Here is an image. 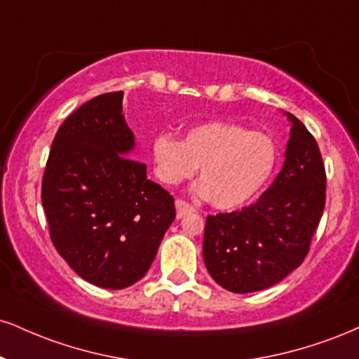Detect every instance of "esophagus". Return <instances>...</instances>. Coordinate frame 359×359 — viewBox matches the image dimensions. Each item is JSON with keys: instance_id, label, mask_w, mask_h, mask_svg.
Masks as SVG:
<instances>
[{"instance_id": "esophagus-1", "label": "esophagus", "mask_w": 359, "mask_h": 359, "mask_svg": "<svg viewBox=\"0 0 359 359\" xmlns=\"http://www.w3.org/2000/svg\"><path fill=\"white\" fill-rule=\"evenodd\" d=\"M175 209H177V219H182L185 214H191V212H194V207L192 205H189L187 202H184V201H175Z\"/></svg>"}]
</instances>
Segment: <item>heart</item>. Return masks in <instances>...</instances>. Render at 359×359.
Segmentation results:
<instances>
[{"label":"heart","instance_id":"1","mask_svg":"<svg viewBox=\"0 0 359 359\" xmlns=\"http://www.w3.org/2000/svg\"><path fill=\"white\" fill-rule=\"evenodd\" d=\"M155 174L163 184L191 179L201 167L194 192L217 209L248 204L273 175L278 150L273 138L231 122H204L185 132L184 142L162 133L152 142Z\"/></svg>","mask_w":359,"mask_h":359}]
</instances>
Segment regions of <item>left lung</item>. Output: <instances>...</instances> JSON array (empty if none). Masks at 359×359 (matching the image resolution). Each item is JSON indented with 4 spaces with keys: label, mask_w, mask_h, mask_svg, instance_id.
I'll use <instances>...</instances> for the list:
<instances>
[{
    "label": "left lung",
    "mask_w": 359,
    "mask_h": 359,
    "mask_svg": "<svg viewBox=\"0 0 359 359\" xmlns=\"http://www.w3.org/2000/svg\"><path fill=\"white\" fill-rule=\"evenodd\" d=\"M284 115L291 132L274 182L243 210L205 221L207 271L219 286L237 294L274 286L297 269L325 209L326 174L319 147L294 115Z\"/></svg>",
    "instance_id": "left-lung-1"
}]
</instances>
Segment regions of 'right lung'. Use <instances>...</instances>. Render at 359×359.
I'll use <instances>...</instances> for the list:
<instances>
[{"instance_id": "right-lung-1", "label": "right lung", "mask_w": 359, "mask_h": 359, "mask_svg": "<svg viewBox=\"0 0 359 359\" xmlns=\"http://www.w3.org/2000/svg\"><path fill=\"white\" fill-rule=\"evenodd\" d=\"M123 92L83 103L62 123L41 184L50 236L67 264L98 287L123 289L152 266L175 219L174 197L132 161Z\"/></svg>"}]
</instances>
